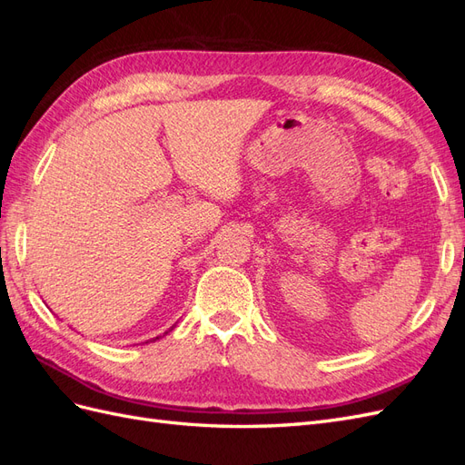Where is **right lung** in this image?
Wrapping results in <instances>:
<instances>
[{"instance_id": "obj_1", "label": "right lung", "mask_w": 465, "mask_h": 465, "mask_svg": "<svg viewBox=\"0 0 465 465\" xmlns=\"http://www.w3.org/2000/svg\"><path fill=\"white\" fill-rule=\"evenodd\" d=\"M173 328H174V326H173ZM173 328H171V330H173ZM171 330H168V331H171ZM168 331H164V333H168ZM154 340H159V337H154Z\"/></svg>"}]
</instances>
